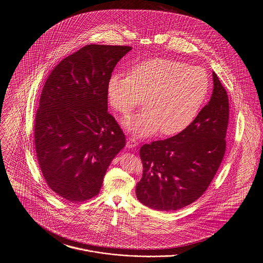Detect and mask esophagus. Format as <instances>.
Wrapping results in <instances>:
<instances>
[{"label":"esophagus","mask_w":263,"mask_h":263,"mask_svg":"<svg viewBox=\"0 0 263 263\" xmlns=\"http://www.w3.org/2000/svg\"><path fill=\"white\" fill-rule=\"evenodd\" d=\"M138 145H139V142H138L137 140H136L135 138L129 137L127 139V143H126L127 148L132 149V148L137 147Z\"/></svg>","instance_id":"esophagus-1"}]
</instances>
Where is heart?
Returning a JSON list of instances; mask_svg holds the SVG:
<instances>
[{"label": "heart", "mask_w": 263, "mask_h": 263, "mask_svg": "<svg viewBox=\"0 0 263 263\" xmlns=\"http://www.w3.org/2000/svg\"><path fill=\"white\" fill-rule=\"evenodd\" d=\"M210 82L200 67L165 58L133 66L128 76H111L107 96L122 115L133 111L144 100L145 109L127 117L126 129L138 137L158 132L174 135L197 116L208 97Z\"/></svg>", "instance_id": "obj_1"}]
</instances>
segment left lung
I'll list each match as a JSON object with an SVG mask.
<instances>
[{"mask_svg": "<svg viewBox=\"0 0 263 263\" xmlns=\"http://www.w3.org/2000/svg\"><path fill=\"white\" fill-rule=\"evenodd\" d=\"M212 97L196 118L174 137L140 149L143 176L136 186L141 203L159 211L190 205L207 190L223 161L229 99L213 72Z\"/></svg>", "mask_w": 263, "mask_h": 263, "instance_id": "8db88e82", "label": "left lung"}]
</instances>
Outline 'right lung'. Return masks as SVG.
Returning a JSON list of instances; mask_svg holds the SVG:
<instances>
[{
    "mask_svg": "<svg viewBox=\"0 0 263 263\" xmlns=\"http://www.w3.org/2000/svg\"><path fill=\"white\" fill-rule=\"evenodd\" d=\"M125 45L89 44L66 57L47 78L34 119V145L47 185L59 197L97 196L125 135L107 111V84Z\"/></svg>",
    "mask_w": 263,
    "mask_h": 263,
    "instance_id": "1",
    "label": "right lung"
}]
</instances>
